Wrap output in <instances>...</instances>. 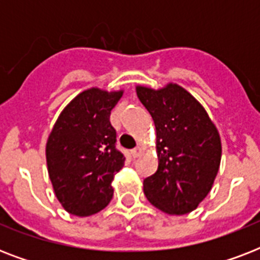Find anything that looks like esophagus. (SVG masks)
I'll list each match as a JSON object with an SVG mask.
<instances>
[{
  "mask_svg": "<svg viewBox=\"0 0 260 260\" xmlns=\"http://www.w3.org/2000/svg\"><path fill=\"white\" fill-rule=\"evenodd\" d=\"M143 150H144V148H143V146H138L136 148H134V150H132V156H134V158H139V156L142 155Z\"/></svg>",
  "mask_w": 260,
  "mask_h": 260,
  "instance_id": "1",
  "label": "esophagus"
}]
</instances>
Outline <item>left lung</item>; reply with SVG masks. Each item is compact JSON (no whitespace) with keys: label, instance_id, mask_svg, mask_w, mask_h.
Returning a JSON list of instances; mask_svg holds the SVG:
<instances>
[{"label":"left lung","instance_id":"left-lung-1","mask_svg":"<svg viewBox=\"0 0 260 260\" xmlns=\"http://www.w3.org/2000/svg\"><path fill=\"white\" fill-rule=\"evenodd\" d=\"M152 116L159 166L146 178L147 200L165 213L193 212L213 186L221 160L220 135L204 106L177 83L162 89L136 86Z\"/></svg>","mask_w":260,"mask_h":260}]
</instances>
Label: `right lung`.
Instances as JSON below:
<instances>
[{"label": "right lung", "mask_w": 260, "mask_h": 260, "mask_svg": "<svg viewBox=\"0 0 260 260\" xmlns=\"http://www.w3.org/2000/svg\"><path fill=\"white\" fill-rule=\"evenodd\" d=\"M122 90L91 87L79 93L59 114L46 146L47 167L58 201L69 213H98L113 197L114 174L124 166L116 148L110 110Z\"/></svg>", "instance_id": "add662e5"}]
</instances>
